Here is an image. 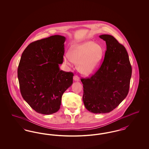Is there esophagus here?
Returning a JSON list of instances; mask_svg holds the SVG:
<instances>
[{"instance_id": "1", "label": "esophagus", "mask_w": 149, "mask_h": 149, "mask_svg": "<svg viewBox=\"0 0 149 149\" xmlns=\"http://www.w3.org/2000/svg\"><path fill=\"white\" fill-rule=\"evenodd\" d=\"M73 79H74V81H79V77L77 76V75H75V76H74V77H73Z\"/></svg>"}]
</instances>
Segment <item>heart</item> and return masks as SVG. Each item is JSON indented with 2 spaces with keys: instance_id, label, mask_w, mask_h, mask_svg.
Here are the masks:
<instances>
[{
  "instance_id": "obj_1",
  "label": "heart",
  "mask_w": 149,
  "mask_h": 149,
  "mask_svg": "<svg viewBox=\"0 0 149 149\" xmlns=\"http://www.w3.org/2000/svg\"><path fill=\"white\" fill-rule=\"evenodd\" d=\"M103 56L102 46L92 41H88L72 45L69 53L64 55L63 62L70 66L74 63H78L79 71L88 75L96 70Z\"/></svg>"
}]
</instances>
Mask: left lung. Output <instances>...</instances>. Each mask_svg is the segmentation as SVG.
<instances>
[{
  "label": "left lung",
  "instance_id": "8db88e82",
  "mask_svg": "<svg viewBox=\"0 0 149 149\" xmlns=\"http://www.w3.org/2000/svg\"><path fill=\"white\" fill-rule=\"evenodd\" d=\"M99 37L106 43L104 60L91 78L81 79L85 108L96 114L109 113L118 106L127 95L132 75L125 47L112 36Z\"/></svg>",
  "mask_w": 149,
  "mask_h": 149
}]
</instances>
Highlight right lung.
I'll return each instance as SVG.
<instances>
[{
	"label": "right lung",
	"mask_w": 149,
	"mask_h": 149,
	"mask_svg": "<svg viewBox=\"0 0 149 149\" xmlns=\"http://www.w3.org/2000/svg\"><path fill=\"white\" fill-rule=\"evenodd\" d=\"M65 37L50 36L31 43L22 54L18 78L22 96L38 113L57 112L62 95L72 84L74 74L60 70Z\"/></svg>",
	"instance_id": "obj_1"
}]
</instances>
